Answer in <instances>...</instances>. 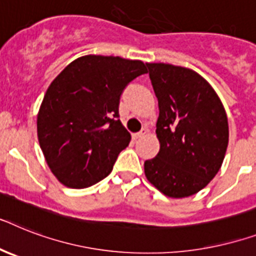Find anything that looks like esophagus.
I'll return each mask as SVG.
<instances>
[{"instance_id":"obj_1","label":"esophagus","mask_w":256,"mask_h":256,"mask_svg":"<svg viewBox=\"0 0 256 256\" xmlns=\"http://www.w3.org/2000/svg\"><path fill=\"white\" fill-rule=\"evenodd\" d=\"M146 132H147V128H143L142 132H136V134H132V138H134V139H140V138H143V136H144V134H146Z\"/></svg>"}]
</instances>
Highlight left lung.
<instances>
[{"instance_id":"1","label":"left lung","mask_w":256,"mask_h":256,"mask_svg":"<svg viewBox=\"0 0 256 256\" xmlns=\"http://www.w3.org/2000/svg\"><path fill=\"white\" fill-rule=\"evenodd\" d=\"M146 66L159 105L160 150L144 162V175L166 196H192L217 175L225 158L229 143L225 108L194 70L164 63Z\"/></svg>"}]
</instances>
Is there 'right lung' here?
<instances>
[{"label":"right lung","mask_w":256,"mask_h":256,"mask_svg":"<svg viewBox=\"0 0 256 256\" xmlns=\"http://www.w3.org/2000/svg\"><path fill=\"white\" fill-rule=\"evenodd\" d=\"M146 72L140 60L85 55L51 82L36 128L46 162L62 184L86 188L112 172L132 139L118 120L120 98L128 82Z\"/></svg>","instance_id":"add662e5"}]
</instances>
